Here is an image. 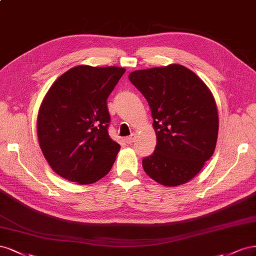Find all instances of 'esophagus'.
Segmentation results:
<instances>
[{
  "instance_id": "1",
  "label": "esophagus",
  "mask_w": 256,
  "mask_h": 256,
  "mask_svg": "<svg viewBox=\"0 0 256 256\" xmlns=\"http://www.w3.org/2000/svg\"><path fill=\"white\" fill-rule=\"evenodd\" d=\"M134 140H135V134L130 135V136H128V137L126 138V144H133V142H134Z\"/></svg>"
}]
</instances>
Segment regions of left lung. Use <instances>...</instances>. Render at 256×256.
<instances>
[{
    "instance_id": "1",
    "label": "left lung",
    "mask_w": 256,
    "mask_h": 256,
    "mask_svg": "<svg viewBox=\"0 0 256 256\" xmlns=\"http://www.w3.org/2000/svg\"><path fill=\"white\" fill-rule=\"evenodd\" d=\"M128 79L147 100L156 134L154 152L142 160L146 174L167 186L186 184L216 149L218 116L212 94L179 64L135 70Z\"/></svg>"
}]
</instances>
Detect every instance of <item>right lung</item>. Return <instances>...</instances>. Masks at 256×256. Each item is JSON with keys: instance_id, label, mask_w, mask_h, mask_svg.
<instances>
[{"instance_id": "1", "label": "right lung", "mask_w": 256, "mask_h": 256, "mask_svg": "<svg viewBox=\"0 0 256 256\" xmlns=\"http://www.w3.org/2000/svg\"><path fill=\"white\" fill-rule=\"evenodd\" d=\"M126 68L79 65L51 86L40 108L42 154L59 176L90 184L109 172L120 144L108 134L107 98Z\"/></svg>"}]
</instances>
